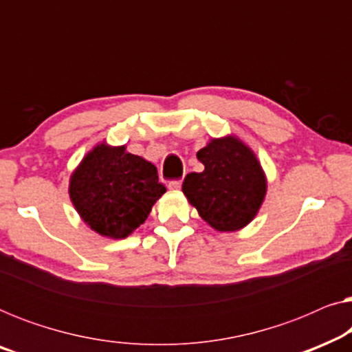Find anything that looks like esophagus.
<instances>
[{"mask_svg":"<svg viewBox=\"0 0 352 352\" xmlns=\"http://www.w3.org/2000/svg\"><path fill=\"white\" fill-rule=\"evenodd\" d=\"M181 179H175V181H170L168 182V187H170L171 190H179L181 189Z\"/></svg>","mask_w":352,"mask_h":352,"instance_id":"obj_1","label":"esophagus"}]
</instances>
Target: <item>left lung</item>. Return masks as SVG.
Wrapping results in <instances>:
<instances>
[{
	"label": "left lung",
	"mask_w": 352,
	"mask_h": 352,
	"mask_svg": "<svg viewBox=\"0 0 352 352\" xmlns=\"http://www.w3.org/2000/svg\"><path fill=\"white\" fill-rule=\"evenodd\" d=\"M201 173H189L182 192L201 219L219 232L252 223L266 197L267 182L254 152L235 136L211 139L197 152Z\"/></svg>",
	"instance_id": "8db88e82"
}]
</instances>
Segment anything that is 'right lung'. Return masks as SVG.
I'll list each match as a JSON object with an SVG mask.
<instances>
[{
  "instance_id": "obj_1",
  "label": "right lung",
  "mask_w": 352,
  "mask_h": 352,
  "mask_svg": "<svg viewBox=\"0 0 352 352\" xmlns=\"http://www.w3.org/2000/svg\"><path fill=\"white\" fill-rule=\"evenodd\" d=\"M166 192L157 168L126 147L98 144L70 176L69 194L80 218L94 232L124 239L147 219Z\"/></svg>"
}]
</instances>
